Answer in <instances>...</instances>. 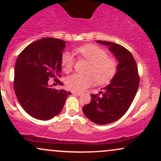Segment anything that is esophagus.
Returning <instances> with one entry per match:
<instances>
[{
	"label": "esophagus",
	"mask_w": 161,
	"mask_h": 161,
	"mask_svg": "<svg viewBox=\"0 0 161 161\" xmlns=\"http://www.w3.org/2000/svg\"><path fill=\"white\" fill-rule=\"evenodd\" d=\"M72 93L73 94V95H78V96H81L82 95V93H81V92H72Z\"/></svg>",
	"instance_id": "34e87169"
}]
</instances>
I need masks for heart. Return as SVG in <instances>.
Here are the masks:
<instances>
[{"label":"heart","mask_w":161,"mask_h":161,"mask_svg":"<svg viewBox=\"0 0 161 161\" xmlns=\"http://www.w3.org/2000/svg\"><path fill=\"white\" fill-rule=\"evenodd\" d=\"M80 57L90 64L87 75L75 74L68 76L66 85L68 88L75 92H82L93 85L95 79L97 84H106L112 80L118 69V62L115 57L108 56L102 47L95 45H86L75 50ZM74 65V57L66 51L61 58L62 69L66 73H70Z\"/></svg>","instance_id":"obj_1"}]
</instances>
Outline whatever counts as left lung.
<instances>
[{"label":"left lung","instance_id":"left-lung-1","mask_svg":"<svg viewBox=\"0 0 161 161\" xmlns=\"http://www.w3.org/2000/svg\"><path fill=\"white\" fill-rule=\"evenodd\" d=\"M109 46L119 62L116 75L111 82L99 94L91 95L89 104L85 105L82 111L93 123L105 125L121 118L129 110L137 93L139 86L138 66L130 51L119 44L97 41Z\"/></svg>","mask_w":161,"mask_h":161}]
</instances>
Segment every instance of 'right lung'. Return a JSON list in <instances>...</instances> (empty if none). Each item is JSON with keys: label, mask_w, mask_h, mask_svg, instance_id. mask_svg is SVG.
Wrapping results in <instances>:
<instances>
[{"label": "right lung", "mask_w": 161, "mask_h": 161, "mask_svg": "<svg viewBox=\"0 0 161 161\" xmlns=\"http://www.w3.org/2000/svg\"><path fill=\"white\" fill-rule=\"evenodd\" d=\"M66 42L45 38L28 45L17 57L14 87L16 97L28 114L47 120L60 114L70 92L50 88V79L57 85L61 73V58Z\"/></svg>", "instance_id": "right-lung-1"}]
</instances>
